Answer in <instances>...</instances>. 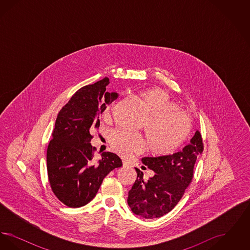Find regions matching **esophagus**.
Segmentation results:
<instances>
[{"label":"esophagus","instance_id":"34e87169","mask_svg":"<svg viewBox=\"0 0 250 250\" xmlns=\"http://www.w3.org/2000/svg\"><path fill=\"white\" fill-rule=\"evenodd\" d=\"M128 166H129V165H128V163H127L126 161H125V160H124V161H123V167H126Z\"/></svg>","mask_w":250,"mask_h":250}]
</instances>
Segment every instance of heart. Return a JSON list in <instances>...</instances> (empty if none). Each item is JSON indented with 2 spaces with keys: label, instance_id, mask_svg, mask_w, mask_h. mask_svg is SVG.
<instances>
[{
  "label": "heart",
  "instance_id": "heart-1",
  "mask_svg": "<svg viewBox=\"0 0 250 250\" xmlns=\"http://www.w3.org/2000/svg\"><path fill=\"white\" fill-rule=\"evenodd\" d=\"M146 115L144 129L150 149L155 155H169L185 143L192 129L188 113L178 109V104L161 89H150L139 95ZM111 105L105 107L104 115L108 117ZM110 145L119 155L128 157L142 153L145 142L139 133L114 131L110 136Z\"/></svg>",
  "mask_w": 250,
  "mask_h": 250
}]
</instances>
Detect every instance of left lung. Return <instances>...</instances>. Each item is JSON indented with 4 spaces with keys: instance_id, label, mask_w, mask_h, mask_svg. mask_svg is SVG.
<instances>
[{
    "instance_id": "1",
    "label": "left lung",
    "mask_w": 250,
    "mask_h": 250,
    "mask_svg": "<svg viewBox=\"0 0 250 250\" xmlns=\"http://www.w3.org/2000/svg\"><path fill=\"white\" fill-rule=\"evenodd\" d=\"M203 151L202 135L196 131L182 151L168 155L143 157L142 161L155 175L148 181L138 168L137 180L128 192L127 203L137 215L153 219L170 212L182 199L193 178L197 157Z\"/></svg>"
}]
</instances>
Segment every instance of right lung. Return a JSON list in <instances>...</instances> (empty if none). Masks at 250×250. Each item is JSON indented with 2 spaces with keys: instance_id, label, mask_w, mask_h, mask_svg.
<instances>
[{
  "instance_id": "right-lung-1",
  "label": "right lung",
  "mask_w": 250,
  "mask_h": 250,
  "mask_svg": "<svg viewBox=\"0 0 250 250\" xmlns=\"http://www.w3.org/2000/svg\"><path fill=\"white\" fill-rule=\"evenodd\" d=\"M109 80H103L78 90L62 107L55 122L47 151L48 176L51 189L68 207H82L91 202L103 179L123 166L119 156L103 152L95 162L91 133L100 125L99 115L117 99L107 93Z\"/></svg>"
}]
</instances>
